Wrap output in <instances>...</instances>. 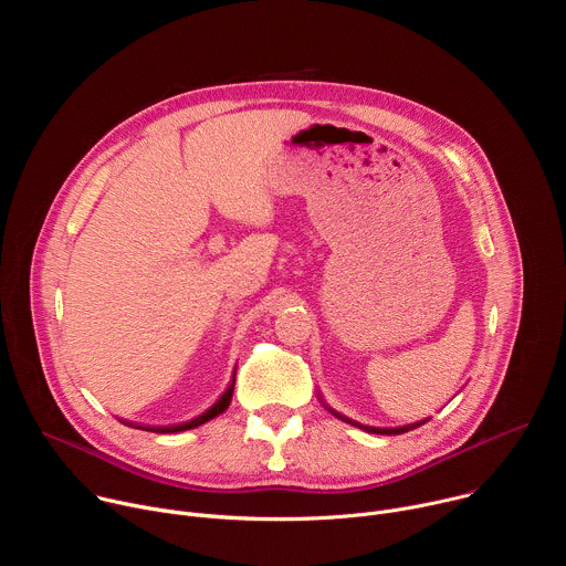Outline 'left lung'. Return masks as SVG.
I'll return each instance as SVG.
<instances>
[{"label":"left lung","instance_id":"left-lung-1","mask_svg":"<svg viewBox=\"0 0 566 566\" xmlns=\"http://www.w3.org/2000/svg\"><path fill=\"white\" fill-rule=\"evenodd\" d=\"M327 410H329V408H327ZM329 412L336 415L338 419H343V421H347V423H352V426L365 430V432H371V434H402V432L415 430V428L428 423V419H423V421H417V423H410V426H400V428H371V426H360V423H356V421H352V419H347V417H343V415H338V412H334V410H329Z\"/></svg>","mask_w":566,"mask_h":566}]
</instances>
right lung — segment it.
I'll list each match as a JSON object with an SVG mask.
<instances>
[{
    "label": "right lung",
    "mask_w": 566,
    "mask_h": 566,
    "mask_svg": "<svg viewBox=\"0 0 566 566\" xmlns=\"http://www.w3.org/2000/svg\"><path fill=\"white\" fill-rule=\"evenodd\" d=\"M232 391H234V378L230 380L228 389L217 398V402H212V406H210L206 412H201L199 417H195V419H190V421L177 423V426H138V423H129V421H123V423H125V426H129V428L149 430V432H156V434H175V432H186V430L199 428V426L208 423L210 419L219 417L221 412H226V410H228V406H230V400H232Z\"/></svg>",
    "instance_id": "right-lung-1"
}]
</instances>
